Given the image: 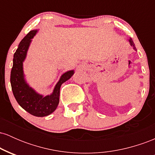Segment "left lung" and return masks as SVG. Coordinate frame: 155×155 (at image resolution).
<instances>
[{"label": "left lung", "mask_w": 155, "mask_h": 155, "mask_svg": "<svg viewBox=\"0 0 155 155\" xmlns=\"http://www.w3.org/2000/svg\"><path fill=\"white\" fill-rule=\"evenodd\" d=\"M127 41H128L129 43H130V46H131V47H133V49H134L135 51H137L136 48V47H135V44L133 43V39L131 38H130L129 39H127Z\"/></svg>", "instance_id": "left-lung-1"}]
</instances>
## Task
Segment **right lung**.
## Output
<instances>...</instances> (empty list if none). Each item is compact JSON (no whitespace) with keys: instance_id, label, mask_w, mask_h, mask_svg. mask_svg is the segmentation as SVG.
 <instances>
[{"instance_id":"obj_1","label":"right lung","mask_w":155,"mask_h":155,"mask_svg":"<svg viewBox=\"0 0 155 155\" xmlns=\"http://www.w3.org/2000/svg\"><path fill=\"white\" fill-rule=\"evenodd\" d=\"M38 30H33L21 41L14 54L13 66L11 71V85L16 101L23 109L35 117H46L53 113L60 101V87L74 74V70L68 71L60 76L50 95L44 96L37 92L27 82L23 70L32 39Z\"/></svg>"}]
</instances>
